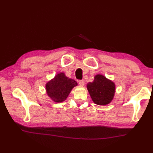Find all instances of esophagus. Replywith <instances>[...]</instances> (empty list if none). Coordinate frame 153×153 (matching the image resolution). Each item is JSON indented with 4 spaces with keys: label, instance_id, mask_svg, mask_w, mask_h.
I'll list each match as a JSON object with an SVG mask.
<instances>
[{
    "label": "esophagus",
    "instance_id": "34e87169",
    "mask_svg": "<svg viewBox=\"0 0 153 153\" xmlns=\"http://www.w3.org/2000/svg\"><path fill=\"white\" fill-rule=\"evenodd\" d=\"M78 83L80 86H83L85 85V82H84V80H79L78 82Z\"/></svg>",
    "mask_w": 153,
    "mask_h": 153
}]
</instances>
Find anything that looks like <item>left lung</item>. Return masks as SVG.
<instances>
[{
    "instance_id": "1",
    "label": "left lung",
    "mask_w": 153,
    "mask_h": 153,
    "mask_svg": "<svg viewBox=\"0 0 153 153\" xmlns=\"http://www.w3.org/2000/svg\"><path fill=\"white\" fill-rule=\"evenodd\" d=\"M87 87L93 101L99 105H106L111 102L115 93L114 83L102 75H97Z\"/></svg>"
}]
</instances>
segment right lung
Masks as SVG:
<instances>
[{
  "label": "right lung",
  "mask_w": 153,
  "mask_h": 153,
  "mask_svg": "<svg viewBox=\"0 0 153 153\" xmlns=\"http://www.w3.org/2000/svg\"><path fill=\"white\" fill-rule=\"evenodd\" d=\"M77 85L76 81L66 77L64 73H60L47 83L46 90L52 100L60 102L66 99L73 87Z\"/></svg>",
  "instance_id": "1"
}]
</instances>
